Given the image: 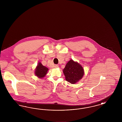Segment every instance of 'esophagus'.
I'll use <instances>...</instances> for the list:
<instances>
[{
    "label": "esophagus",
    "instance_id": "esophagus-1",
    "mask_svg": "<svg viewBox=\"0 0 122 122\" xmlns=\"http://www.w3.org/2000/svg\"><path fill=\"white\" fill-rule=\"evenodd\" d=\"M59 66V65H55V68H57V67H58Z\"/></svg>",
    "mask_w": 122,
    "mask_h": 122
}]
</instances>
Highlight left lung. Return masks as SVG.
<instances>
[{
  "label": "left lung",
  "mask_w": 122,
  "mask_h": 122,
  "mask_svg": "<svg viewBox=\"0 0 122 122\" xmlns=\"http://www.w3.org/2000/svg\"><path fill=\"white\" fill-rule=\"evenodd\" d=\"M63 72L66 81L72 84L79 82L85 74L84 68L81 65L72 59H71L67 63L63 70Z\"/></svg>",
  "instance_id": "obj_1"
}]
</instances>
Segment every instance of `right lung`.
Returning a JSON list of instances; mask_svg holds the SVG:
<instances>
[{"mask_svg": "<svg viewBox=\"0 0 122 122\" xmlns=\"http://www.w3.org/2000/svg\"><path fill=\"white\" fill-rule=\"evenodd\" d=\"M48 70L47 67L42 65L41 62H39L35 68L34 74L37 77L42 79L47 74Z\"/></svg>", "mask_w": 122, "mask_h": 122, "instance_id": "obj_1", "label": "right lung"}]
</instances>
